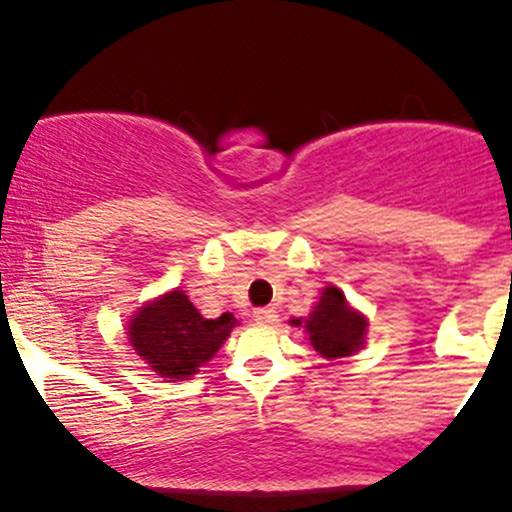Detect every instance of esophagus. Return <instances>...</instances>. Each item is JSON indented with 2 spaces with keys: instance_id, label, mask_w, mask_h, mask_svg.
I'll return each instance as SVG.
<instances>
[{
  "instance_id": "34e87169",
  "label": "esophagus",
  "mask_w": 512,
  "mask_h": 512,
  "mask_svg": "<svg viewBox=\"0 0 512 512\" xmlns=\"http://www.w3.org/2000/svg\"><path fill=\"white\" fill-rule=\"evenodd\" d=\"M252 317H255L257 324H275L277 322V312L272 307H260L252 312Z\"/></svg>"
}]
</instances>
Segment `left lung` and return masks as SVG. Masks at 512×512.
I'll list each match as a JSON object with an SVG mask.
<instances>
[{
    "instance_id": "obj_1",
    "label": "left lung",
    "mask_w": 512,
    "mask_h": 512,
    "mask_svg": "<svg viewBox=\"0 0 512 512\" xmlns=\"http://www.w3.org/2000/svg\"><path fill=\"white\" fill-rule=\"evenodd\" d=\"M292 327H302L307 332L314 352L324 359H344L359 352L366 344L369 319L347 302L339 287L327 285L319 294L317 304L307 317L289 319Z\"/></svg>"
}]
</instances>
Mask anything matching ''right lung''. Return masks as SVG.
<instances>
[{
    "mask_svg": "<svg viewBox=\"0 0 512 512\" xmlns=\"http://www.w3.org/2000/svg\"><path fill=\"white\" fill-rule=\"evenodd\" d=\"M235 327L237 319L230 312L203 317L188 294L175 287L128 319V342L163 379L183 381L218 354Z\"/></svg>",
    "mask_w": 512,
    "mask_h": 512,
    "instance_id": "1",
    "label": "right lung"
}]
</instances>
